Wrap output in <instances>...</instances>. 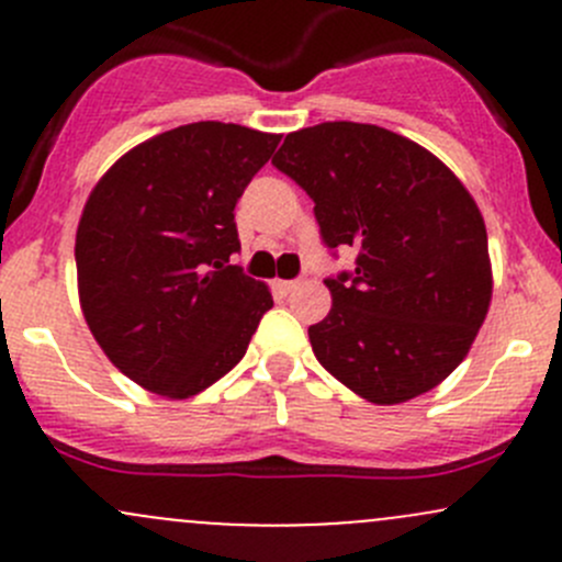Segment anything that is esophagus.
<instances>
[{"label": "esophagus", "instance_id": "obj_1", "mask_svg": "<svg viewBox=\"0 0 562 562\" xmlns=\"http://www.w3.org/2000/svg\"><path fill=\"white\" fill-rule=\"evenodd\" d=\"M299 285H302V282H299V280H280V282H277V291L285 293V296H288V293L296 291Z\"/></svg>", "mask_w": 562, "mask_h": 562}]
</instances>
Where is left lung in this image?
<instances>
[{"instance_id":"obj_1","label":"left lung","mask_w":562,"mask_h":562,"mask_svg":"<svg viewBox=\"0 0 562 562\" xmlns=\"http://www.w3.org/2000/svg\"><path fill=\"white\" fill-rule=\"evenodd\" d=\"M271 166L315 203L323 245L356 249L326 277L331 310L310 326L323 367L375 405L438 386L468 356L492 299L479 206L413 140L356 122L291 133Z\"/></svg>"}]
</instances>
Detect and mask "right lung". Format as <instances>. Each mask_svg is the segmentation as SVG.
I'll return each mask as SVG.
<instances>
[{
  "instance_id": "add662e5",
  "label": "right lung",
  "mask_w": 562,
  "mask_h": 562,
  "mask_svg": "<svg viewBox=\"0 0 562 562\" xmlns=\"http://www.w3.org/2000/svg\"><path fill=\"white\" fill-rule=\"evenodd\" d=\"M280 135L195 122L116 160L76 234L81 310L119 372L187 400L234 370L260 317L263 282L231 266L234 209Z\"/></svg>"
}]
</instances>
